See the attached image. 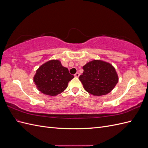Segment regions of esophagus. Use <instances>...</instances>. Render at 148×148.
<instances>
[{"label":"esophagus","instance_id":"esophagus-1","mask_svg":"<svg viewBox=\"0 0 148 148\" xmlns=\"http://www.w3.org/2000/svg\"><path fill=\"white\" fill-rule=\"evenodd\" d=\"M79 73H78V72H77V73H76L75 74V77H79Z\"/></svg>","mask_w":148,"mask_h":148}]
</instances>
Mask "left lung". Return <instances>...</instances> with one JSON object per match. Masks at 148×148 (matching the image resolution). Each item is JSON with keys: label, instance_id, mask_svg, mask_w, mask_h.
<instances>
[{"label": "left lung", "instance_id": "8db88e82", "mask_svg": "<svg viewBox=\"0 0 148 148\" xmlns=\"http://www.w3.org/2000/svg\"><path fill=\"white\" fill-rule=\"evenodd\" d=\"M83 74L79 79L84 89L94 96L109 93L117 84L118 75L110 64L101 60H93L83 66Z\"/></svg>", "mask_w": 148, "mask_h": 148}]
</instances>
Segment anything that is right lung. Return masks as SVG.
Returning <instances> with one entry per match:
<instances>
[{
	"label": "right lung",
	"instance_id": "1",
	"mask_svg": "<svg viewBox=\"0 0 148 148\" xmlns=\"http://www.w3.org/2000/svg\"><path fill=\"white\" fill-rule=\"evenodd\" d=\"M73 78L74 76L62 66L60 60H51L39 67L33 81L40 92L54 96L63 92Z\"/></svg>",
	"mask_w": 148,
	"mask_h": 148
}]
</instances>
